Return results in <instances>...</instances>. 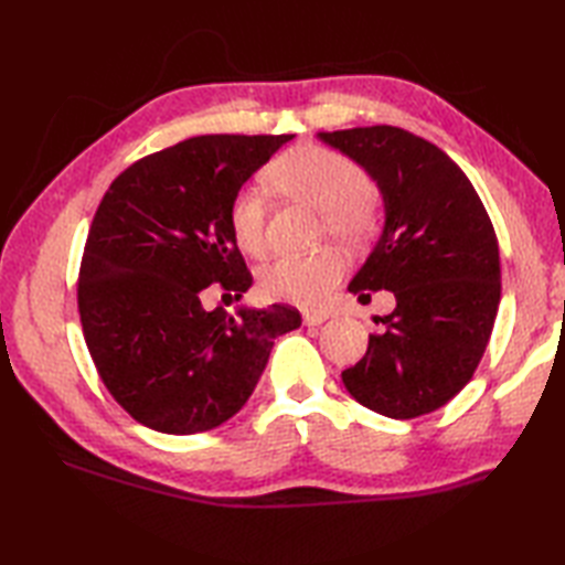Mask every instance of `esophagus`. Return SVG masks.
<instances>
[{"label": "esophagus", "mask_w": 565, "mask_h": 565, "mask_svg": "<svg viewBox=\"0 0 565 565\" xmlns=\"http://www.w3.org/2000/svg\"><path fill=\"white\" fill-rule=\"evenodd\" d=\"M330 316L326 310H303V322L306 326H320V322H326Z\"/></svg>", "instance_id": "esophagus-1"}]
</instances>
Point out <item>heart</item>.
I'll return each instance as SVG.
<instances>
[{
    "mask_svg": "<svg viewBox=\"0 0 565 565\" xmlns=\"http://www.w3.org/2000/svg\"><path fill=\"white\" fill-rule=\"evenodd\" d=\"M271 184L286 196L320 209L322 237L338 239L350 249H362L376 237L381 225L379 199L369 179L347 154L303 142L269 167ZM237 247L247 255L267 249V199L259 186H243L227 211ZM344 274V257L322 247L313 255H281L259 274V289L267 298L298 306H318Z\"/></svg>",
    "mask_w": 565,
    "mask_h": 565,
    "instance_id": "b5f03b06",
    "label": "heart"
}]
</instances>
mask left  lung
<instances>
[{
    "instance_id": "1",
    "label": "left lung",
    "mask_w": 565,
    "mask_h": 565,
    "mask_svg": "<svg viewBox=\"0 0 565 565\" xmlns=\"http://www.w3.org/2000/svg\"><path fill=\"white\" fill-rule=\"evenodd\" d=\"M374 179L386 221L350 291L395 296L366 354L342 371L354 401L393 419L447 405L481 362L500 303L498 237L447 152L395 126L318 134Z\"/></svg>"
}]
</instances>
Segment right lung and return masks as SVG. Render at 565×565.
I'll use <instances>...</instances> for the list:
<instances>
[{
	"label": "right lung",
	"mask_w": 565,
	"mask_h": 565,
	"mask_svg": "<svg viewBox=\"0 0 565 565\" xmlns=\"http://www.w3.org/2000/svg\"><path fill=\"white\" fill-rule=\"evenodd\" d=\"M294 136H199L148 154L106 191L84 245V342L124 411L164 435L231 419L255 391L291 306L206 310L211 284L252 286L227 221L247 179Z\"/></svg>",
	"instance_id": "obj_1"
}]
</instances>
